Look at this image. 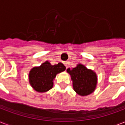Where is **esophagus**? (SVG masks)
Wrapping results in <instances>:
<instances>
[{"instance_id":"obj_1","label":"esophagus","mask_w":125,"mask_h":125,"mask_svg":"<svg viewBox=\"0 0 125 125\" xmlns=\"http://www.w3.org/2000/svg\"><path fill=\"white\" fill-rule=\"evenodd\" d=\"M69 61H67V62H65L64 63V65H65V67H66V68H68L69 67Z\"/></svg>"}]
</instances>
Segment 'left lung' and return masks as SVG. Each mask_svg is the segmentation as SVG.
Returning <instances> with one entry per match:
<instances>
[{
	"label": "left lung",
	"mask_w": 125,
	"mask_h": 125,
	"mask_svg": "<svg viewBox=\"0 0 125 125\" xmlns=\"http://www.w3.org/2000/svg\"><path fill=\"white\" fill-rule=\"evenodd\" d=\"M74 91L80 96H87L95 91L97 84V76L93 70L78 63L76 67L68 68Z\"/></svg>",
	"instance_id": "1"
}]
</instances>
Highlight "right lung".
Instances as JSON below:
<instances>
[{
    "instance_id": "obj_1",
    "label": "right lung",
    "mask_w": 125,
    "mask_h": 125,
    "mask_svg": "<svg viewBox=\"0 0 125 125\" xmlns=\"http://www.w3.org/2000/svg\"><path fill=\"white\" fill-rule=\"evenodd\" d=\"M65 70L62 63L56 65L51 64L46 61L40 66L34 67L28 74V80L30 85L35 91L45 93L52 88L54 80L56 74Z\"/></svg>"
}]
</instances>
